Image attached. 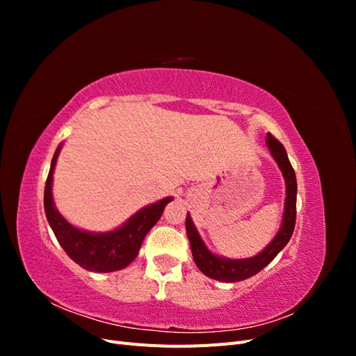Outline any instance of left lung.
Segmentation results:
<instances>
[{
  "mask_svg": "<svg viewBox=\"0 0 356 356\" xmlns=\"http://www.w3.org/2000/svg\"><path fill=\"white\" fill-rule=\"evenodd\" d=\"M266 145L277 163L279 169L282 172V177L285 179V187H286V191H285L286 197H285V209H284L281 227H279V232L276 233L273 241L268 243L261 252H258L257 255L250 258H238V260H234V258L215 255L208 250V246L204 245L195 222H193L190 217V213H187L186 229H187V236L191 246L193 258H195V263L199 267V270L203 275L209 276L211 279H215V281L241 282L248 277L257 275L284 250L285 245L289 242L291 236H293L294 225H296V204H297L296 172L289 163L285 147L270 134H267Z\"/></svg>",
  "mask_w": 356,
  "mask_h": 356,
  "instance_id": "1",
  "label": "left lung"
}]
</instances>
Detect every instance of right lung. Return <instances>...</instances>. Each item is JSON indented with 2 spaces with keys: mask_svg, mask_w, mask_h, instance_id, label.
<instances>
[{
  "mask_svg": "<svg viewBox=\"0 0 356 356\" xmlns=\"http://www.w3.org/2000/svg\"><path fill=\"white\" fill-rule=\"evenodd\" d=\"M60 149L62 144H59L51 159L44 188V211L53 233L71 260L86 270L98 273L122 270L135 260L147 233L160 220L165 207L174 197H165L139 209L120 227L111 232L96 233L74 227L56 209L51 195L53 172Z\"/></svg>",
  "mask_w": 356,
  "mask_h": 356,
  "instance_id": "obj_1",
  "label": "right lung"
}]
</instances>
